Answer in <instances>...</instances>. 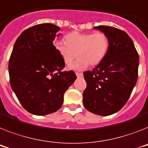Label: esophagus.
Listing matches in <instances>:
<instances>
[{
    "instance_id": "1",
    "label": "esophagus",
    "mask_w": 148,
    "mask_h": 148,
    "mask_svg": "<svg viewBox=\"0 0 148 148\" xmlns=\"http://www.w3.org/2000/svg\"><path fill=\"white\" fill-rule=\"evenodd\" d=\"M76 75H77V77H83V74H82V73H77V72Z\"/></svg>"
}]
</instances>
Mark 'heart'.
<instances>
[{"label": "heart", "mask_w": 148, "mask_h": 148, "mask_svg": "<svg viewBox=\"0 0 148 148\" xmlns=\"http://www.w3.org/2000/svg\"><path fill=\"white\" fill-rule=\"evenodd\" d=\"M64 41L54 43L55 49L63 62L66 65L79 58L70 68L80 71L87 68L97 66L104 60L109 49L108 36L101 32L95 33L71 32L64 36Z\"/></svg>", "instance_id": "heart-1"}]
</instances>
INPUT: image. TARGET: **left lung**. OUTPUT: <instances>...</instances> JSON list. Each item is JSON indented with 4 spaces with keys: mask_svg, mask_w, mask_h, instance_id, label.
Returning a JSON list of instances; mask_svg holds the SVG:
<instances>
[{
    "mask_svg": "<svg viewBox=\"0 0 148 148\" xmlns=\"http://www.w3.org/2000/svg\"><path fill=\"white\" fill-rule=\"evenodd\" d=\"M94 28L108 36L109 49L100 64L84 72L86 88L83 101L90 112L108 116L120 110L130 99L137 82L139 56L124 31L105 25Z\"/></svg>",
    "mask_w": 148,
    "mask_h": 148,
    "instance_id": "obj_1",
    "label": "left lung"
}]
</instances>
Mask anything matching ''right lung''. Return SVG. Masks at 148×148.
Here are the masks:
<instances>
[{"mask_svg": "<svg viewBox=\"0 0 148 148\" xmlns=\"http://www.w3.org/2000/svg\"><path fill=\"white\" fill-rule=\"evenodd\" d=\"M59 30L51 23L27 28L17 38L9 60L12 89L22 107L38 116L59 110L77 78L73 71H62L65 65L53 43Z\"/></svg>", "mask_w": 148, "mask_h": 148, "instance_id": "right-lung-1", "label": "right lung"}]
</instances>
